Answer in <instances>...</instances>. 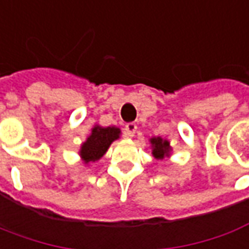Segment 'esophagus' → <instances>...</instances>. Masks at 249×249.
<instances>
[{
  "mask_svg": "<svg viewBox=\"0 0 249 249\" xmlns=\"http://www.w3.org/2000/svg\"><path fill=\"white\" fill-rule=\"evenodd\" d=\"M137 124L135 123H127L126 124V127H124V134H126V137H128V138H131V137H134V134L137 133Z\"/></svg>",
  "mask_w": 249,
  "mask_h": 249,
  "instance_id": "obj_1",
  "label": "esophagus"
}]
</instances>
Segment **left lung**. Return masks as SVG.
Instances as JSON below:
<instances>
[{"label": "left lung", "mask_w": 249, "mask_h": 249, "mask_svg": "<svg viewBox=\"0 0 249 249\" xmlns=\"http://www.w3.org/2000/svg\"><path fill=\"white\" fill-rule=\"evenodd\" d=\"M149 142L152 147V156L156 160H164L165 157H171L172 146L168 140H164L161 137H152Z\"/></svg>", "instance_id": "obj_1"}]
</instances>
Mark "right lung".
<instances>
[{
  "label": "right lung",
  "instance_id": "right-lung-1",
  "mask_svg": "<svg viewBox=\"0 0 249 249\" xmlns=\"http://www.w3.org/2000/svg\"><path fill=\"white\" fill-rule=\"evenodd\" d=\"M122 131L121 128L116 126H109V127H102L100 124H95L88 138L81 143L80 147V157L85 165L90 162L100 160L104 154L107 153L108 147L116 140H119Z\"/></svg>",
  "mask_w": 249,
  "mask_h": 249
}]
</instances>
